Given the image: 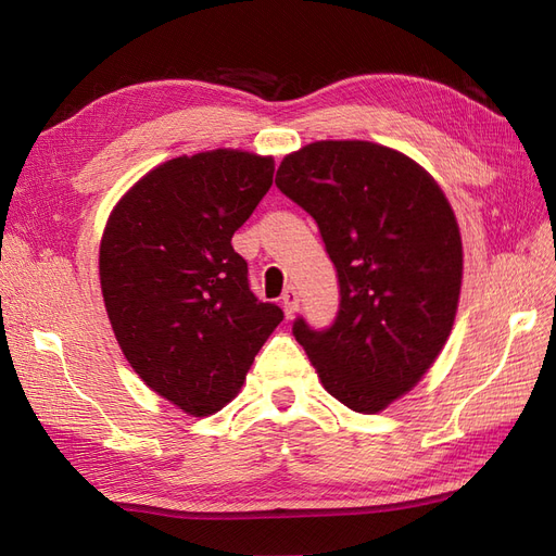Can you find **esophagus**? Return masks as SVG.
I'll use <instances>...</instances> for the list:
<instances>
[{"label": "esophagus", "mask_w": 556, "mask_h": 556, "mask_svg": "<svg viewBox=\"0 0 556 556\" xmlns=\"http://www.w3.org/2000/svg\"><path fill=\"white\" fill-rule=\"evenodd\" d=\"M282 311L288 317H294V313L299 311V292L294 288H288L282 294Z\"/></svg>", "instance_id": "obj_1"}]
</instances>
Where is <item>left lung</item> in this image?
<instances>
[{
	"instance_id": "obj_1",
	"label": "left lung",
	"mask_w": 556,
	"mask_h": 556,
	"mask_svg": "<svg viewBox=\"0 0 556 556\" xmlns=\"http://www.w3.org/2000/svg\"><path fill=\"white\" fill-rule=\"evenodd\" d=\"M278 190L323 233L341 285L329 329L292 331L325 390L374 415L422 380L459 306L464 250L439 182L371 141H315L285 155Z\"/></svg>"
}]
</instances>
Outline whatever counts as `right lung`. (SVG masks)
Returning a JSON list of instances; mask_svg holds the SVG:
<instances>
[{"instance_id":"right-lung-1","label":"right lung","mask_w":556,"mask_h":556,"mask_svg":"<svg viewBox=\"0 0 556 556\" xmlns=\"http://www.w3.org/2000/svg\"><path fill=\"white\" fill-rule=\"evenodd\" d=\"M274 157L217 148L155 166L99 245L115 341L150 390L194 417L223 410L282 311L250 292L231 237L274 182Z\"/></svg>"}]
</instances>
